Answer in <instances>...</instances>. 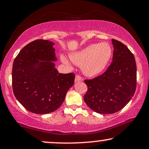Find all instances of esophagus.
Returning <instances> with one entry per match:
<instances>
[{
    "label": "esophagus",
    "instance_id": "1",
    "mask_svg": "<svg viewBox=\"0 0 149 149\" xmlns=\"http://www.w3.org/2000/svg\"><path fill=\"white\" fill-rule=\"evenodd\" d=\"M83 80V78L79 74H77L75 76V82H78V81H81Z\"/></svg>",
    "mask_w": 149,
    "mask_h": 149
}]
</instances>
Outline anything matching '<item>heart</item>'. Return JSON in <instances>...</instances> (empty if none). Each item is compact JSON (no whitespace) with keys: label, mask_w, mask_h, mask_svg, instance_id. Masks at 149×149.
Instances as JSON below:
<instances>
[{"label":"heart","mask_w":149,"mask_h":149,"mask_svg":"<svg viewBox=\"0 0 149 149\" xmlns=\"http://www.w3.org/2000/svg\"><path fill=\"white\" fill-rule=\"evenodd\" d=\"M113 49L108 42L92 44L70 56V59L79 66H82L83 72L87 76L99 74L106 68L111 60ZM64 62L67 60L62 58Z\"/></svg>","instance_id":"b5f03b06"}]
</instances>
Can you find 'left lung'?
Segmentation results:
<instances>
[{
    "mask_svg": "<svg viewBox=\"0 0 149 149\" xmlns=\"http://www.w3.org/2000/svg\"><path fill=\"white\" fill-rule=\"evenodd\" d=\"M113 62L103 74L85 79L87 91L84 101L93 111L113 114L132 98L136 89V64L130 50L121 42L112 39Z\"/></svg>",
    "mask_w": 149,
    "mask_h": 149,
    "instance_id": "left-lung-1",
    "label": "left lung"
}]
</instances>
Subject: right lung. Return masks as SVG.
Returning <instances> with one entry per match:
<instances>
[{"label": "right lung", "mask_w": 149, "mask_h": 149, "mask_svg": "<svg viewBox=\"0 0 149 149\" xmlns=\"http://www.w3.org/2000/svg\"><path fill=\"white\" fill-rule=\"evenodd\" d=\"M54 42L37 39L24 47L13 61L12 87L16 99L36 114L54 112L62 105L75 74L59 73Z\"/></svg>", "instance_id": "obj_1"}]
</instances>
